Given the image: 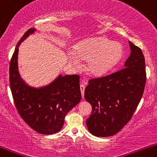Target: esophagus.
Instances as JSON below:
<instances>
[{"mask_svg": "<svg viewBox=\"0 0 157 157\" xmlns=\"http://www.w3.org/2000/svg\"><path fill=\"white\" fill-rule=\"evenodd\" d=\"M85 85H80V90H81V93H82V98H84V94H85Z\"/></svg>", "mask_w": 157, "mask_h": 157, "instance_id": "1", "label": "esophagus"}]
</instances>
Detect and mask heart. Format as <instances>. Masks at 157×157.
Returning a JSON list of instances; mask_svg holds the SVG:
<instances>
[{"label": "heart", "mask_w": 157, "mask_h": 157, "mask_svg": "<svg viewBox=\"0 0 157 157\" xmlns=\"http://www.w3.org/2000/svg\"><path fill=\"white\" fill-rule=\"evenodd\" d=\"M124 55L121 43L111 41L105 37H97L79 41L75 44L74 54H69L71 65H78V59L87 60L86 69L90 75L100 76L117 65Z\"/></svg>", "instance_id": "obj_1"}]
</instances>
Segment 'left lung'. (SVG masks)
I'll use <instances>...</instances> for the list:
<instances>
[{
	"label": "left lung",
	"instance_id": "8db88e82",
	"mask_svg": "<svg viewBox=\"0 0 157 157\" xmlns=\"http://www.w3.org/2000/svg\"><path fill=\"white\" fill-rule=\"evenodd\" d=\"M128 44L130 56L123 69L90 79L85 89V100L92 106L86 125L94 136L109 137L119 132L131 119L143 95L144 56L138 47Z\"/></svg>",
	"mask_w": 157,
	"mask_h": 157
}]
</instances>
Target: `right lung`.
<instances>
[{"label": "right lung", "instance_id": "right-lung-1", "mask_svg": "<svg viewBox=\"0 0 157 157\" xmlns=\"http://www.w3.org/2000/svg\"><path fill=\"white\" fill-rule=\"evenodd\" d=\"M35 32H38L35 28L29 29L16 47L10 64V85L22 119L38 133L52 135L60 131L66 115L80 102L79 76L58 74L49 84L40 87L25 82L19 71V47Z\"/></svg>", "mask_w": 157, "mask_h": 157}]
</instances>
